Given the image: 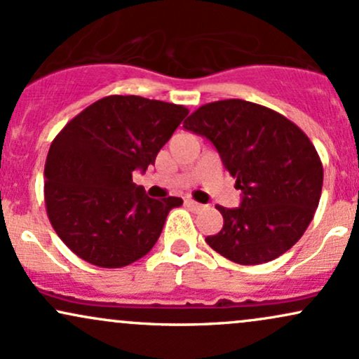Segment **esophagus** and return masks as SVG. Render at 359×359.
Segmentation results:
<instances>
[{
    "instance_id": "1",
    "label": "esophagus",
    "mask_w": 359,
    "mask_h": 359,
    "mask_svg": "<svg viewBox=\"0 0 359 359\" xmlns=\"http://www.w3.org/2000/svg\"><path fill=\"white\" fill-rule=\"evenodd\" d=\"M185 205H187V208L194 209V211H199V209L203 208V204L196 203V201H192V199H185Z\"/></svg>"
}]
</instances>
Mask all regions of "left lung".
Segmentation results:
<instances>
[{"instance_id": "obj_1", "label": "left lung", "mask_w": 359, "mask_h": 359, "mask_svg": "<svg viewBox=\"0 0 359 359\" xmlns=\"http://www.w3.org/2000/svg\"><path fill=\"white\" fill-rule=\"evenodd\" d=\"M216 147L236 179L240 208L216 205L222 229L205 241L240 265H258L290 250L319 205L324 170L314 145L277 111L243 100L209 102L184 121Z\"/></svg>"}]
</instances>
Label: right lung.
I'll return each instance as SVG.
<instances>
[{"instance_id":"add662e5","label":"right lung","mask_w":359,"mask_h":359,"mask_svg":"<svg viewBox=\"0 0 359 359\" xmlns=\"http://www.w3.org/2000/svg\"><path fill=\"white\" fill-rule=\"evenodd\" d=\"M189 114L142 96L93 102L57 135L45 162V205L69 250L102 269H121L154 248L180 197L151 199L133 172L156 154Z\"/></svg>"}]
</instances>
